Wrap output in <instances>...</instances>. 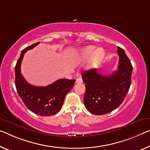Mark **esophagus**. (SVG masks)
I'll return each instance as SVG.
<instances>
[{"mask_svg":"<svg viewBox=\"0 0 150 150\" xmlns=\"http://www.w3.org/2000/svg\"><path fill=\"white\" fill-rule=\"evenodd\" d=\"M82 82V79L81 78H76V83H81Z\"/></svg>","mask_w":150,"mask_h":150,"instance_id":"1","label":"esophagus"}]
</instances>
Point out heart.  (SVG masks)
Returning a JSON list of instances; mask_svg holds the SVG:
<instances>
[{
    "label": "heart",
    "mask_w": 150,
    "mask_h": 150,
    "mask_svg": "<svg viewBox=\"0 0 150 150\" xmlns=\"http://www.w3.org/2000/svg\"><path fill=\"white\" fill-rule=\"evenodd\" d=\"M104 55L105 53L103 50L98 49L95 51V47L93 46H88L83 48L80 51L79 58L80 60H86L93 56L89 64V67L91 68H96L100 64Z\"/></svg>",
    "instance_id": "1"
}]
</instances>
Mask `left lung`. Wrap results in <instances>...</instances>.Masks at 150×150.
Returning a JSON list of instances; mask_svg holds the SVG:
<instances>
[{
  "label": "left lung",
  "instance_id": "1",
  "mask_svg": "<svg viewBox=\"0 0 150 150\" xmlns=\"http://www.w3.org/2000/svg\"><path fill=\"white\" fill-rule=\"evenodd\" d=\"M119 56L118 69L112 74L103 76L97 69L82 73L86 91L85 107L96 115L107 114L117 109L125 99L129 89L133 67L123 49L117 47Z\"/></svg>",
  "mask_w": 150,
  "mask_h": 150
}]
</instances>
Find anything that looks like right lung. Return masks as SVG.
I'll return each mask as SVG.
<instances>
[{
	"label": "right lung",
	"instance_id": "add662e5",
	"mask_svg": "<svg viewBox=\"0 0 150 150\" xmlns=\"http://www.w3.org/2000/svg\"><path fill=\"white\" fill-rule=\"evenodd\" d=\"M39 43H34L22 50L15 66V86L27 109L40 116L47 117L59 111L66 95L73 88L76 80L59 79L47 86H35L29 84L21 73V64L27 50L33 49Z\"/></svg>",
	"mask_w": 150,
	"mask_h": 150
}]
</instances>
